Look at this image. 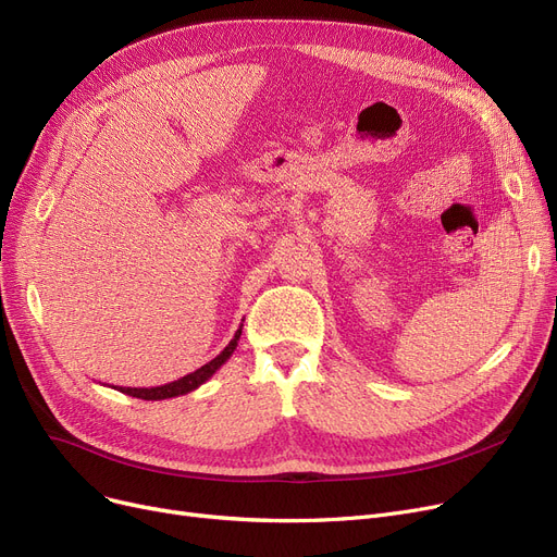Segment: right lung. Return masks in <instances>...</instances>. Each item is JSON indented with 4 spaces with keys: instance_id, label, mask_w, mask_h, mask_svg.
<instances>
[{
    "instance_id": "add662e5",
    "label": "right lung",
    "mask_w": 557,
    "mask_h": 557,
    "mask_svg": "<svg viewBox=\"0 0 557 557\" xmlns=\"http://www.w3.org/2000/svg\"><path fill=\"white\" fill-rule=\"evenodd\" d=\"M242 330H244V325H239V330L234 332V338L225 345V349H223V352H221L219 357H214L210 363L200 366L198 370L185 374L183 379H178V382H171V384L156 386V388H122V386H120V393L131 395V397H137V399H151V401L156 399V401H158V399L178 397V395H187V393L196 391L198 386H202L205 382H208V379L232 357V352H234V349H237V345H239Z\"/></svg>"
}]
</instances>
